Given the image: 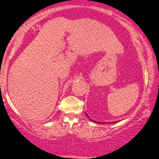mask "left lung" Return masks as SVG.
Wrapping results in <instances>:
<instances>
[{
  "label": "left lung",
  "mask_w": 159,
  "mask_h": 159,
  "mask_svg": "<svg viewBox=\"0 0 159 159\" xmlns=\"http://www.w3.org/2000/svg\"><path fill=\"white\" fill-rule=\"evenodd\" d=\"M86 115H87V116H88V114H86ZM88 117H89V116H88ZM90 120L93 121H93V119H90ZM99 123H100V122H99ZM113 123H116V121H113Z\"/></svg>",
  "instance_id": "obj_1"
}]
</instances>
